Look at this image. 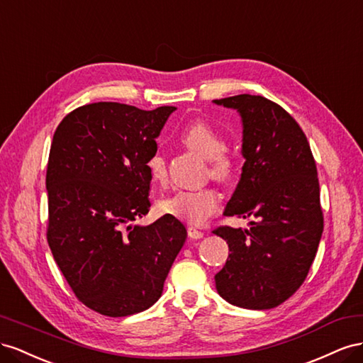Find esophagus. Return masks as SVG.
I'll return each mask as SVG.
<instances>
[{
    "mask_svg": "<svg viewBox=\"0 0 363 363\" xmlns=\"http://www.w3.org/2000/svg\"><path fill=\"white\" fill-rule=\"evenodd\" d=\"M187 233H189V237H190V239H194V240L202 239V237H203V233H202V231H199V230H196L194 226H190L189 230H187Z\"/></svg>",
    "mask_w": 363,
    "mask_h": 363,
    "instance_id": "esophagus-1",
    "label": "esophagus"
}]
</instances>
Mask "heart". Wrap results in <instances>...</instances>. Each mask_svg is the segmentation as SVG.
I'll use <instances>...</instances> for the list:
<instances>
[{
	"label": "heart",
	"mask_w": 363,
	"mask_h": 363,
	"mask_svg": "<svg viewBox=\"0 0 363 363\" xmlns=\"http://www.w3.org/2000/svg\"><path fill=\"white\" fill-rule=\"evenodd\" d=\"M182 143L202 158L208 160L210 174L217 181L231 178L235 169V161L223 152V138L211 124L205 121H194L182 130ZM147 170L153 182L162 184L167 178V167L160 152H155L147 161ZM220 196L213 189L179 190L160 202V208L165 214H172L191 223H199L205 217L219 210Z\"/></svg>",
	"instance_id": "obj_1"
}]
</instances>
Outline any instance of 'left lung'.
Returning a JSON list of instances; mask_svg holds the SVG:
<instances>
[{"label":"left lung","mask_w":363,"mask_h":363,"mask_svg":"<svg viewBox=\"0 0 363 363\" xmlns=\"http://www.w3.org/2000/svg\"><path fill=\"white\" fill-rule=\"evenodd\" d=\"M242 118V167L225 216L254 217L250 228L219 226L231 254L214 277L228 303L267 310L304 283L324 230L316 164L298 123L277 103L240 94L213 100Z\"/></svg>","instance_id":"obj_1"}]
</instances>
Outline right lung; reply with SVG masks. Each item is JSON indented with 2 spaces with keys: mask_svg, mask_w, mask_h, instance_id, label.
Listing matches in <instances>:
<instances>
[{
  "mask_svg": "<svg viewBox=\"0 0 363 363\" xmlns=\"http://www.w3.org/2000/svg\"><path fill=\"white\" fill-rule=\"evenodd\" d=\"M174 109L91 103L69 112L55 132L45 181L48 245L72 292L105 316L157 303L187 239L172 214L132 223L149 213L147 161Z\"/></svg>",
  "mask_w": 363,
  "mask_h": 363,
  "instance_id": "add662e5",
  "label": "right lung"
}]
</instances>
